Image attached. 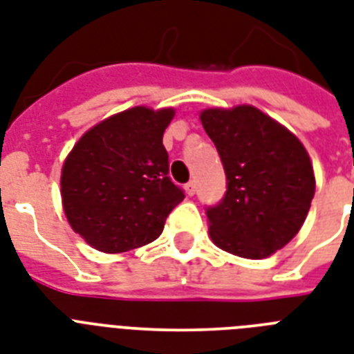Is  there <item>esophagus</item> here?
Returning <instances> with one entry per match:
<instances>
[{
  "label": "esophagus",
  "instance_id": "obj_1",
  "mask_svg": "<svg viewBox=\"0 0 354 354\" xmlns=\"http://www.w3.org/2000/svg\"><path fill=\"white\" fill-rule=\"evenodd\" d=\"M185 193H187L189 196H193V194L196 193V183H194V182L185 183Z\"/></svg>",
  "mask_w": 354,
  "mask_h": 354
}]
</instances>
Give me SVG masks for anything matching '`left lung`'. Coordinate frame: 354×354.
<instances>
[{
  "mask_svg": "<svg viewBox=\"0 0 354 354\" xmlns=\"http://www.w3.org/2000/svg\"><path fill=\"white\" fill-rule=\"evenodd\" d=\"M226 172V193L205 207L211 239L226 252L263 259L290 242L314 198V172L299 139L253 106L200 115Z\"/></svg>",
  "mask_w": 354,
  "mask_h": 354,
  "instance_id": "obj_1",
  "label": "left lung"
}]
</instances>
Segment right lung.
I'll return each instance as SVG.
<instances>
[{"label": "right lung", "mask_w": 354, "mask_h": 354, "mask_svg": "<svg viewBox=\"0 0 354 354\" xmlns=\"http://www.w3.org/2000/svg\"><path fill=\"white\" fill-rule=\"evenodd\" d=\"M174 110L136 106L80 138L62 167L69 224L90 246L121 253L156 241L183 198L169 176L163 132Z\"/></svg>", "instance_id": "add662e5"}]
</instances>
